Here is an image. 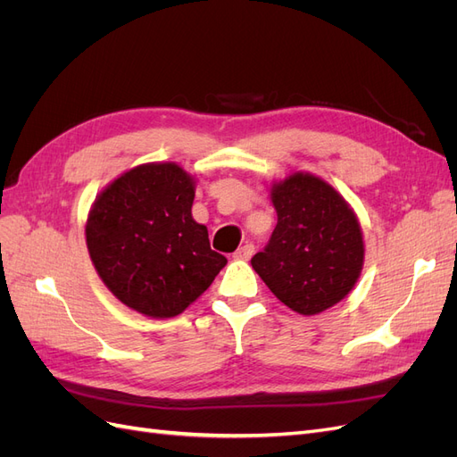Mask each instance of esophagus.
<instances>
[{"label":"esophagus","instance_id":"1","mask_svg":"<svg viewBox=\"0 0 457 457\" xmlns=\"http://www.w3.org/2000/svg\"><path fill=\"white\" fill-rule=\"evenodd\" d=\"M255 252V245L253 244H244L242 247H238L237 252H234V259H250Z\"/></svg>","mask_w":457,"mask_h":457}]
</instances>
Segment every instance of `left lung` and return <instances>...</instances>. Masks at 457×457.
<instances>
[{"mask_svg":"<svg viewBox=\"0 0 457 457\" xmlns=\"http://www.w3.org/2000/svg\"><path fill=\"white\" fill-rule=\"evenodd\" d=\"M278 223L252 267L286 307L318 314L358 280L364 261L361 225L322 179L294 173L272 187Z\"/></svg>","mask_w":457,"mask_h":457,"instance_id":"obj_1","label":"left lung"}]
</instances>
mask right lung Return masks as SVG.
<instances>
[{
	"instance_id": "right-lung-1",
	"label": "right lung",
	"mask_w": 457,
	"mask_h": 457,
	"mask_svg": "<svg viewBox=\"0 0 457 457\" xmlns=\"http://www.w3.org/2000/svg\"><path fill=\"white\" fill-rule=\"evenodd\" d=\"M192 200L195 183L185 170L146 163L118 177L93 204L86 227L93 265L137 312L181 314L227 265L192 219Z\"/></svg>"
}]
</instances>
